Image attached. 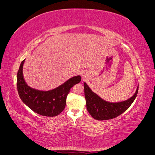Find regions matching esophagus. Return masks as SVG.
<instances>
[{
	"label": "esophagus",
	"mask_w": 155,
	"mask_h": 155,
	"mask_svg": "<svg viewBox=\"0 0 155 155\" xmlns=\"http://www.w3.org/2000/svg\"><path fill=\"white\" fill-rule=\"evenodd\" d=\"M81 76L83 78V79H85L87 78V72L85 71H83L82 73H81Z\"/></svg>",
	"instance_id": "34e87169"
}]
</instances>
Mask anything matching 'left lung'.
<instances>
[{
    "mask_svg": "<svg viewBox=\"0 0 155 155\" xmlns=\"http://www.w3.org/2000/svg\"><path fill=\"white\" fill-rule=\"evenodd\" d=\"M84 91L87 109L93 118L97 120H107L114 118L128 109L133 104L138 92V86L134 94L127 100L117 103L106 101L92 91L87 84L84 83Z\"/></svg>",
    "mask_w": 155,
    "mask_h": 155,
    "instance_id": "obj_1",
    "label": "left lung"
}]
</instances>
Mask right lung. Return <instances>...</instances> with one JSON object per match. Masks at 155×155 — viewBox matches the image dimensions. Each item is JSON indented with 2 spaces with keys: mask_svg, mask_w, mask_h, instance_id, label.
Wrapping results in <instances>:
<instances>
[{
  "mask_svg": "<svg viewBox=\"0 0 155 155\" xmlns=\"http://www.w3.org/2000/svg\"><path fill=\"white\" fill-rule=\"evenodd\" d=\"M25 61L21 62L17 75V91L21 100L30 109L40 115L50 117L59 115L66 105L67 97L70 88L81 81V76L70 78L53 90H36L28 85L24 79L22 68Z\"/></svg>",
  "mask_w": 155,
  "mask_h": 155,
  "instance_id": "obj_1",
  "label": "right lung"
}]
</instances>
